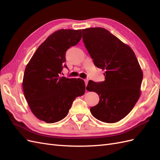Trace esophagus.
Returning <instances> with one entry per match:
<instances>
[{
  "label": "esophagus",
  "instance_id": "obj_1",
  "mask_svg": "<svg viewBox=\"0 0 160 160\" xmlns=\"http://www.w3.org/2000/svg\"><path fill=\"white\" fill-rule=\"evenodd\" d=\"M84 81H85V85L87 86V85H88V81H89V80H88V79H85Z\"/></svg>",
  "mask_w": 160,
  "mask_h": 160
}]
</instances>
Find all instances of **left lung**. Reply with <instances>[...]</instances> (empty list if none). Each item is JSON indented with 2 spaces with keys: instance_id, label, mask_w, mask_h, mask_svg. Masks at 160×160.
<instances>
[{
  "instance_id": "obj_1",
  "label": "left lung",
  "mask_w": 160,
  "mask_h": 160,
  "mask_svg": "<svg viewBox=\"0 0 160 160\" xmlns=\"http://www.w3.org/2000/svg\"><path fill=\"white\" fill-rule=\"evenodd\" d=\"M83 41L94 65L105 70V81L90 80L87 90L98 94V105L90 109L93 117L115 123L133 108L141 91L143 72L130 47L104 28L82 30Z\"/></svg>"
}]
</instances>
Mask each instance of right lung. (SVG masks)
<instances>
[{
    "label": "right lung",
    "instance_id": "1",
    "mask_svg": "<svg viewBox=\"0 0 160 160\" xmlns=\"http://www.w3.org/2000/svg\"><path fill=\"white\" fill-rule=\"evenodd\" d=\"M81 30L60 29L38 47L24 73L22 89L36 117L48 123L65 118L77 97L83 95L85 85L80 78L60 77L65 67L67 49L78 43Z\"/></svg>",
    "mask_w": 160,
    "mask_h": 160
}]
</instances>
